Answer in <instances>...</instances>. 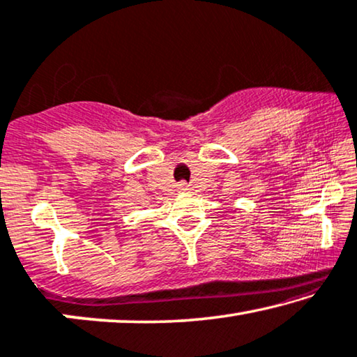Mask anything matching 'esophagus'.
Listing matches in <instances>:
<instances>
[{
	"label": "esophagus",
	"mask_w": 357,
	"mask_h": 357,
	"mask_svg": "<svg viewBox=\"0 0 357 357\" xmlns=\"http://www.w3.org/2000/svg\"><path fill=\"white\" fill-rule=\"evenodd\" d=\"M189 185L188 183H179L178 184V192H189Z\"/></svg>",
	"instance_id": "esophagus-1"
}]
</instances>
